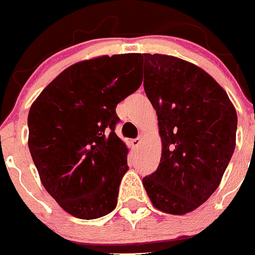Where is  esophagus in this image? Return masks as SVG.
<instances>
[{
  "label": "esophagus",
  "instance_id": "obj_1",
  "mask_svg": "<svg viewBox=\"0 0 255 255\" xmlns=\"http://www.w3.org/2000/svg\"><path fill=\"white\" fill-rule=\"evenodd\" d=\"M132 142H133V145H135V147H138V145H139L140 143H142V137H140V135H139V137L134 138V139H133Z\"/></svg>",
  "mask_w": 255,
  "mask_h": 255
}]
</instances>
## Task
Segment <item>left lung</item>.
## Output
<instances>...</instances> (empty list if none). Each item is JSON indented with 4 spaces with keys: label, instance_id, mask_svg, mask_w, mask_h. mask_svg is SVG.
Listing matches in <instances>:
<instances>
[{
    "label": "left lung",
    "instance_id": "8db88e82",
    "mask_svg": "<svg viewBox=\"0 0 255 255\" xmlns=\"http://www.w3.org/2000/svg\"><path fill=\"white\" fill-rule=\"evenodd\" d=\"M145 95L158 116L162 157L143 178L153 206L189 213L218 188L236 148V108L198 66L167 54H140Z\"/></svg>",
    "mask_w": 255,
    "mask_h": 255
}]
</instances>
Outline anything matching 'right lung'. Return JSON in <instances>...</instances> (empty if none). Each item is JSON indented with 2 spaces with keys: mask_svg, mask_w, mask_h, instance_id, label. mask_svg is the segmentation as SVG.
Masks as SVG:
<instances>
[{
  "mask_svg": "<svg viewBox=\"0 0 255 255\" xmlns=\"http://www.w3.org/2000/svg\"><path fill=\"white\" fill-rule=\"evenodd\" d=\"M139 54L101 56L59 73L32 103L28 148L46 190L71 216L96 219L117 206L128 148L116 107L139 88Z\"/></svg>",
  "mask_w": 255,
  "mask_h": 255,
  "instance_id": "add662e5",
  "label": "right lung"
}]
</instances>
